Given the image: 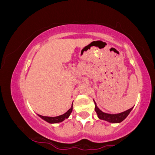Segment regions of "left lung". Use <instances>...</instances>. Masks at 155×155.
<instances>
[{
  "label": "left lung",
  "instance_id": "1",
  "mask_svg": "<svg viewBox=\"0 0 155 155\" xmlns=\"http://www.w3.org/2000/svg\"><path fill=\"white\" fill-rule=\"evenodd\" d=\"M94 102H95V101H94ZM95 110L96 113H97L98 118L101 119V120L111 122V123H120V122H122L126 117L128 116L130 112L131 111V110H132L133 108H130V109L127 110V111L124 112H122V113L116 114H111L104 113V112L101 111V110L97 108L95 102Z\"/></svg>",
  "mask_w": 155,
  "mask_h": 155
}]
</instances>
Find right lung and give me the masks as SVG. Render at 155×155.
Returning a JSON list of instances; mask_svg holds the SVG:
<instances>
[{
    "instance_id": "1",
    "label": "right lung",
    "mask_w": 155,
    "mask_h": 155,
    "mask_svg": "<svg viewBox=\"0 0 155 155\" xmlns=\"http://www.w3.org/2000/svg\"><path fill=\"white\" fill-rule=\"evenodd\" d=\"M72 110H73V104H72V106L71 107L70 109H69L67 112H65L64 114L60 115V116L54 117H50L41 116V115H39V114H38V116L40 117L41 118L43 119L44 120L47 121V122H49V123H58V122H63V121L65 120V119L68 118V117L70 116L71 113L72 112Z\"/></svg>"
}]
</instances>
